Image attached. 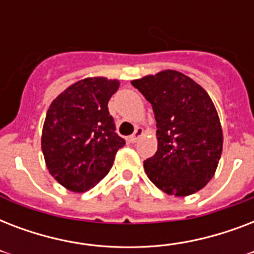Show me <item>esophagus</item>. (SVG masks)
<instances>
[{
    "instance_id": "esophagus-1",
    "label": "esophagus",
    "mask_w": 254,
    "mask_h": 254,
    "mask_svg": "<svg viewBox=\"0 0 254 254\" xmlns=\"http://www.w3.org/2000/svg\"><path fill=\"white\" fill-rule=\"evenodd\" d=\"M142 134H143V129H142V127H135L134 133H133V134H131L130 137H129V141H130L131 143L137 142L139 137H141V135H142Z\"/></svg>"
}]
</instances>
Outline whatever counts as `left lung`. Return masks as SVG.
Instances as JSON below:
<instances>
[{"label":"left lung","instance_id":"obj_1","mask_svg":"<svg viewBox=\"0 0 254 254\" xmlns=\"http://www.w3.org/2000/svg\"><path fill=\"white\" fill-rule=\"evenodd\" d=\"M131 84L151 104L157 121L158 149L143 162L145 173L169 195L197 192L215 175L223 151V129L209 95L174 69Z\"/></svg>","mask_w":254,"mask_h":254}]
</instances>
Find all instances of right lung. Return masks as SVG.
<instances>
[{
	"instance_id": "right-lung-1",
	"label": "right lung",
	"mask_w": 254,
	"mask_h": 254,
	"mask_svg": "<svg viewBox=\"0 0 254 254\" xmlns=\"http://www.w3.org/2000/svg\"><path fill=\"white\" fill-rule=\"evenodd\" d=\"M119 87L116 79L85 77L50 105L42 151L49 173L69 191L85 192L97 185L125 145L108 111V101Z\"/></svg>"
}]
</instances>
